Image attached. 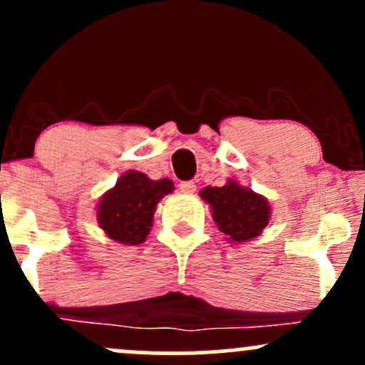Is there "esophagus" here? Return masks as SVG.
Masks as SVG:
<instances>
[{
  "instance_id": "obj_1",
  "label": "esophagus",
  "mask_w": 365,
  "mask_h": 365,
  "mask_svg": "<svg viewBox=\"0 0 365 365\" xmlns=\"http://www.w3.org/2000/svg\"><path fill=\"white\" fill-rule=\"evenodd\" d=\"M180 190L182 192H185V194H192V192H195V188H197V185L194 182H192V180H187V182H180Z\"/></svg>"
}]
</instances>
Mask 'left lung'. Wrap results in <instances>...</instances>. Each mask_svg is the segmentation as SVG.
<instances>
[{"label": "left lung", "mask_w": 365, "mask_h": 365, "mask_svg": "<svg viewBox=\"0 0 365 365\" xmlns=\"http://www.w3.org/2000/svg\"><path fill=\"white\" fill-rule=\"evenodd\" d=\"M200 197L211 207L220 232L233 244L259 237L269 223L271 206L266 197L242 187L235 180H228L223 187L202 188Z\"/></svg>", "instance_id": "left-lung-1"}]
</instances>
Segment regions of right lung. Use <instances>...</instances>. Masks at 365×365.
Masks as SVG:
<instances>
[{"label":"right lung","mask_w":365,"mask_h":365,"mask_svg":"<svg viewBox=\"0 0 365 365\" xmlns=\"http://www.w3.org/2000/svg\"><path fill=\"white\" fill-rule=\"evenodd\" d=\"M173 188L170 178L150 180L140 171H125L99 199L96 209L99 228L118 244H142L150 232L158 202Z\"/></svg>","instance_id":"obj_1"}]
</instances>
